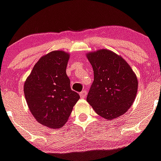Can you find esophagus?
I'll list each match as a JSON object with an SVG mask.
<instances>
[{
	"label": "esophagus",
	"instance_id": "obj_1",
	"mask_svg": "<svg viewBox=\"0 0 161 161\" xmlns=\"http://www.w3.org/2000/svg\"><path fill=\"white\" fill-rule=\"evenodd\" d=\"M86 95H87V92H86V90H83L80 93V97L81 98H85V97H86Z\"/></svg>",
	"mask_w": 161,
	"mask_h": 161
}]
</instances>
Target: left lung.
<instances>
[{
  "instance_id": "8db88e82",
  "label": "left lung",
  "mask_w": 161,
  "mask_h": 161,
  "mask_svg": "<svg viewBox=\"0 0 161 161\" xmlns=\"http://www.w3.org/2000/svg\"><path fill=\"white\" fill-rule=\"evenodd\" d=\"M86 56L94 74L87 102L104 119L111 120L120 117L136 99V75L126 60L109 50H98Z\"/></svg>"
}]
</instances>
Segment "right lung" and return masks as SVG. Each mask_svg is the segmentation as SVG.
<instances>
[{"mask_svg":"<svg viewBox=\"0 0 161 161\" xmlns=\"http://www.w3.org/2000/svg\"><path fill=\"white\" fill-rule=\"evenodd\" d=\"M69 54L54 51L35 64L24 84V94L35 119L50 128L65 124L79 100L80 95L71 89L66 74Z\"/></svg>","mask_w":161,"mask_h":161,"instance_id":"obj_1","label":"right lung"}]
</instances>
